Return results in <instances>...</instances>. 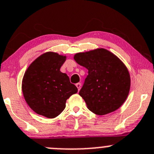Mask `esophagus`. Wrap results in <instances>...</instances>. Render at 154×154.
I'll return each instance as SVG.
<instances>
[{
	"label": "esophagus",
	"instance_id": "1",
	"mask_svg": "<svg viewBox=\"0 0 154 154\" xmlns=\"http://www.w3.org/2000/svg\"><path fill=\"white\" fill-rule=\"evenodd\" d=\"M76 86H77V89H78V91H80V88H81V83L80 82H78V83L76 84Z\"/></svg>",
	"mask_w": 154,
	"mask_h": 154
}]
</instances>
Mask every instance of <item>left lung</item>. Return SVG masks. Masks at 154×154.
<instances>
[{
  "label": "left lung",
  "instance_id": "left-lung-1",
  "mask_svg": "<svg viewBox=\"0 0 154 154\" xmlns=\"http://www.w3.org/2000/svg\"><path fill=\"white\" fill-rule=\"evenodd\" d=\"M76 62L88 70L79 94L91 111L105 115L119 108L128 95L130 74L123 63L105 48L77 53Z\"/></svg>",
  "mask_w": 154,
  "mask_h": 154
}]
</instances>
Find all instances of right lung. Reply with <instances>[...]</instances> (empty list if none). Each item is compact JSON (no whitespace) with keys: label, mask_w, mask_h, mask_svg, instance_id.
Returning <instances> with one entry per match:
<instances>
[{"label":"right lung","mask_w":154,"mask_h":154,"mask_svg":"<svg viewBox=\"0 0 154 154\" xmlns=\"http://www.w3.org/2000/svg\"><path fill=\"white\" fill-rule=\"evenodd\" d=\"M66 60L55 52H46L29 66L22 81L23 97L29 106L40 115L54 118L66 108V102L77 88L60 71Z\"/></svg>","instance_id":"1"}]
</instances>
